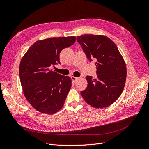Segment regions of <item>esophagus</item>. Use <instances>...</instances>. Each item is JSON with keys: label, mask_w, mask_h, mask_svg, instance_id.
Here are the masks:
<instances>
[{"label": "esophagus", "mask_w": 149, "mask_h": 149, "mask_svg": "<svg viewBox=\"0 0 149 149\" xmlns=\"http://www.w3.org/2000/svg\"><path fill=\"white\" fill-rule=\"evenodd\" d=\"M71 79H72V80L73 81H74V82H75L78 79H79V78L78 77H71Z\"/></svg>", "instance_id": "obj_1"}]
</instances>
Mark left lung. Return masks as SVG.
Wrapping results in <instances>:
<instances>
[{"instance_id":"1","label":"left lung","mask_w":149,"mask_h":149,"mask_svg":"<svg viewBox=\"0 0 149 149\" xmlns=\"http://www.w3.org/2000/svg\"><path fill=\"white\" fill-rule=\"evenodd\" d=\"M88 59L96 62L97 79L86 76L88 86L81 91L86 102L106 107L119 98L126 80V66L115 43L106 36L84 34L77 37Z\"/></svg>"}]
</instances>
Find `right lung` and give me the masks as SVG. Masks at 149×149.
<instances>
[{
    "label": "right lung",
    "mask_w": 149,
    "mask_h": 149,
    "mask_svg": "<svg viewBox=\"0 0 149 149\" xmlns=\"http://www.w3.org/2000/svg\"><path fill=\"white\" fill-rule=\"evenodd\" d=\"M75 37H52L35 42L21 60L19 75L26 100L37 111L52 114L61 109L71 88V79L51 68L60 64L59 54Z\"/></svg>",
    "instance_id": "add662e5"
}]
</instances>
